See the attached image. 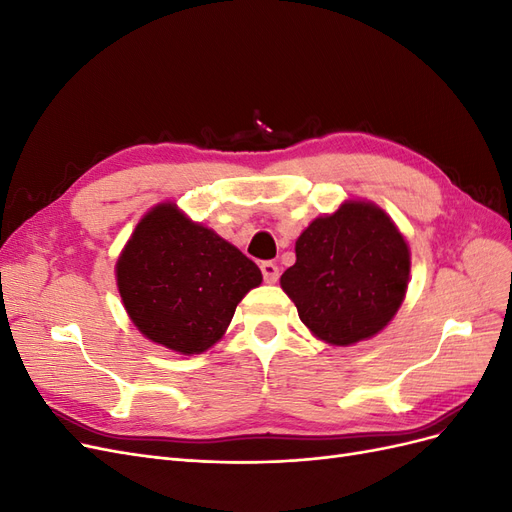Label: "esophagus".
I'll return each instance as SVG.
<instances>
[{
  "label": "esophagus",
  "instance_id": "esophagus-1",
  "mask_svg": "<svg viewBox=\"0 0 512 512\" xmlns=\"http://www.w3.org/2000/svg\"><path fill=\"white\" fill-rule=\"evenodd\" d=\"M260 271H262V277H265V282L267 284H275L277 282V277H280V267L275 265V262H271V260H265L260 265Z\"/></svg>",
  "mask_w": 512,
  "mask_h": 512
}]
</instances>
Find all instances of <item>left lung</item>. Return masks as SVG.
<instances>
[{
  "label": "left lung",
  "instance_id": "8db88e82",
  "mask_svg": "<svg viewBox=\"0 0 512 512\" xmlns=\"http://www.w3.org/2000/svg\"><path fill=\"white\" fill-rule=\"evenodd\" d=\"M297 262L282 288L301 322L333 346L382 331L406 297L408 243L389 215L369 203H346L314 220L297 239Z\"/></svg>",
  "mask_w": 512,
  "mask_h": 512
}]
</instances>
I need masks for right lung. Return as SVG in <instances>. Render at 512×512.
Returning <instances> with one entry per match:
<instances>
[{"mask_svg": "<svg viewBox=\"0 0 512 512\" xmlns=\"http://www.w3.org/2000/svg\"><path fill=\"white\" fill-rule=\"evenodd\" d=\"M260 282L254 260L168 203L138 222L117 260V286L138 331L181 354L218 342Z\"/></svg>", "mask_w": 512, "mask_h": 512, "instance_id": "1", "label": "right lung"}]
</instances>
